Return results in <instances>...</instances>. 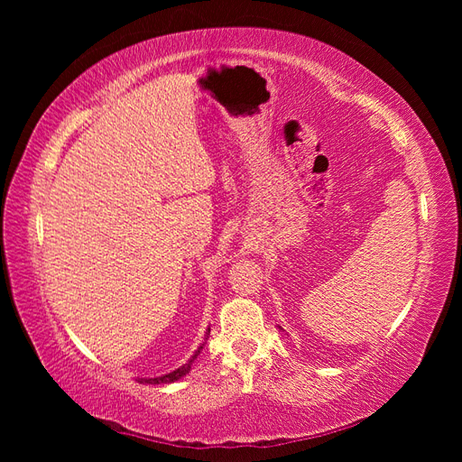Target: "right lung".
<instances>
[{
  "label": "right lung",
  "mask_w": 462,
  "mask_h": 462,
  "mask_svg": "<svg viewBox=\"0 0 462 462\" xmlns=\"http://www.w3.org/2000/svg\"><path fill=\"white\" fill-rule=\"evenodd\" d=\"M208 335H209V328H208V333H206V339H208ZM204 345H206V341L197 348V351H194V355L189 358V362L187 365H183L180 368H177V370H173V372H170V374H165V375H158V377H138V383H152V385H162V383H173V382H177V380H180V377H185L189 372H190V366H192V362L197 360V356L200 355V351L204 348Z\"/></svg>",
  "instance_id": "1"
}]
</instances>
